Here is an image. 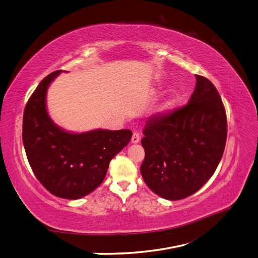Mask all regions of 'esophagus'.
<instances>
[{
  "mask_svg": "<svg viewBox=\"0 0 258 258\" xmlns=\"http://www.w3.org/2000/svg\"><path fill=\"white\" fill-rule=\"evenodd\" d=\"M139 142H140V135L138 132H134V135H132V138H131V143L137 144Z\"/></svg>",
  "mask_w": 258,
  "mask_h": 258,
  "instance_id": "1",
  "label": "esophagus"
}]
</instances>
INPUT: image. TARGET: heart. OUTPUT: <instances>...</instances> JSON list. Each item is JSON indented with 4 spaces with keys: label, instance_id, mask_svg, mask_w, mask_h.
<instances>
[{
    "label": "heart",
    "instance_id": "1",
    "mask_svg": "<svg viewBox=\"0 0 258 258\" xmlns=\"http://www.w3.org/2000/svg\"><path fill=\"white\" fill-rule=\"evenodd\" d=\"M170 105H171V100H168L167 102L163 104V106H162V110H167L168 107H170Z\"/></svg>",
    "mask_w": 258,
    "mask_h": 258
}]
</instances>
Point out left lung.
Masks as SVG:
<instances>
[{"mask_svg": "<svg viewBox=\"0 0 258 258\" xmlns=\"http://www.w3.org/2000/svg\"><path fill=\"white\" fill-rule=\"evenodd\" d=\"M185 106L147 120L141 174L146 185L167 200L190 196L212 176L227 138L226 112L214 85L196 75Z\"/></svg>", "mask_w": 258, "mask_h": 258, "instance_id": "8db88e82", "label": "left lung"}]
</instances>
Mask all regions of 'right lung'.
Returning <instances> with one entry per match:
<instances>
[{"label":"right lung","mask_w":258,"mask_h":258,"mask_svg":"<svg viewBox=\"0 0 258 258\" xmlns=\"http://www.w3.org/2000/svg\"><path fill=\"white\" fill-rule=\"evenodd\" d=\"M52 72L37 86L23 113L22 141L29 163L49 192L64 199H80L103 182L110 161L131 140L129 129H96L74 134L52 121L46 107Z\"/></svg>","instance_id":"obj_1"}]
</instances>
